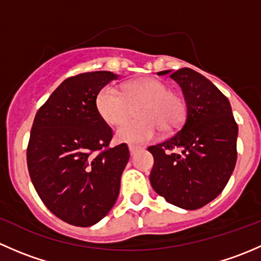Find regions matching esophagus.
<instances>
[{
  "instance_id": "esophagus-1",
  "label": "esophagus",
  "mask_w": 261,
  "mask_h": 261,
  "mask_svg": "<svg viewBox=\"0 0 261 261\" xmlns=\"http://www.w3.org/2000/svg\"><path fill=\"white\" fill-rule=\"evenodd\" d=\"M128 150H130V155H135L136 152L140 150V147L135 146V145H128Z\"/></svg>"
}]
</instances>
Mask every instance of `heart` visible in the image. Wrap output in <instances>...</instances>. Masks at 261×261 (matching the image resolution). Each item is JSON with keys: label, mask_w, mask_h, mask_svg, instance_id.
Masks as SVG:
<instances>
[{"label": "heart", "mask_w": 261, "mask_h": 261, "mask_svg": "<svg viewBox=\"0 0 261 261\" xmlns=\"http://www.w3.org/2000/svg\"><path fill=\"white\" fill-rule=\"evenodd\" d=\"M139 120L125 123L117 130V139L123 143L144 144L156 138L159 128L164 133L174 131L186 118L187 103L184 97L170 91L164 82L143 78L130 82L120 91L106 86L99 91L96 107L102 120L118 126L133 116L134 109Z\"/></svg>", "instance_id": "b5f03b06"}]
</instances>
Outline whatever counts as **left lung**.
<instances>
[{"instance_id":"obj_1","label":"left lung","mask_w":261,"mask_h":261,"mask_svg":"<svg viewBox=\"0 0 261 261\" xmlns=\"http://www.w3.org/2000/svg\"><path fill=\"white\" fill-rule=\"evenodd\" d=\"M170 78L183 91L187 114L179 131L147 147L154 156L150 183L169 203L198 210L223 191L232 174L238 123L227 97L204 75L181 68Z\"/></svg>"}]
</instances>
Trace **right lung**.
Segmentation results:
<instances>
[{
    "label": "right lung",
    "instance_id": "1",
    "mask_svg": "<svg viewBox=\"0 0 261 261\" xmlns=\"http://www.w3.org/2000/svg\"><path fill=\"white\" fill-rule=\"evenodd\" d=\"M111 72L67 78L36 112L26 160L35 191L51 213L88 227L114 207L121 174L130 158L126 144L111 147V127L98 115L96 99Z\"/></svg>",
    "mask_w": 261,
    "mask_h": 261
}]
</instances>
